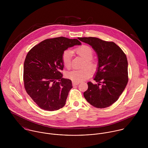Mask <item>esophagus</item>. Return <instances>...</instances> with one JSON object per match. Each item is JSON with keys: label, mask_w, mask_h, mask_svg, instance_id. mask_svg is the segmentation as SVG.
Returning <instances> with one entry per match:
<instances>
[{"label": "esophagus", "mask_w": 148, "mask_h": 148, "mask_svg": "<svg viewBox=\"0 0 148 148\" xmlns=\"http://www.w3.org/2000/svg\"><path fill=\"white\" fill-rule=\"evenodd\" d=\"M79 84V82H72V84H73V85H77Z\"/></svg>", "instance_id": "esophagus-1"}]
</instances>
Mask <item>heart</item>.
Listing matches in <instances>:
<instances>
[{
    "label": "heart",
    "instance_id": "1",
    "mask_svg": "<svg viewBox=\"0 0 148 148\" xmlns=\"http://www.w3.org/2000/svg\"><path fill=\"white\" fill-rule=\"evenodd\" d=\"M75 51L86 60V64L88 67L92 68H95V65L91 60L93 56V51L90 47L84 45L76 48ZM72 55L73 51L71 49H66L63 53L62 62L64 65L67 68H69L71 66ZM92 74V71L89 68L73 69L66 73V77L73 82H79L89 77Z\"/></svg>",
    "mask_w": 148,
    "mask_h": 148
}]
</instances>
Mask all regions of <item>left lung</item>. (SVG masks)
Segmentation results:
<instances>
[{
    "label": "left lung",
    "instance_id": "8db88e82",
    "mask_svg": "<svg viewBox=\"0 0 148 148\" xmlns=\"http://www.w3.org/2000/svg\"><path fill=\"white\" fill-rule=\"evenodd\" d=\"M79 39L90 45L98 58L97 68L93 77L96 83H87L88 88L84 92L85 99L95 107H108L119 99L127 84V56L114 42L94 37Z\"/></svg>",
    "mask_w": 148,
    "mask_h": 148
}]
</instances>
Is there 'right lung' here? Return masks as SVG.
<instances>
[{"label": "right lung", "instance_id": "right-lung-1", "mask_svg": "<svg viewBox=\"0 0 148 148\" xmlns=\"http://www.w3.org/2000/svg\"><path fill=\"white\" fill-rule=\"evenodd\" d=\"M81 44L76 39L58 37L43 40L27 53L24 63V87L41 109L54 111L65 106L72 84L62 77V55L68 48Z\"/></svg>", "mask_w": 148, "mask_h": 148}]
</instances>
